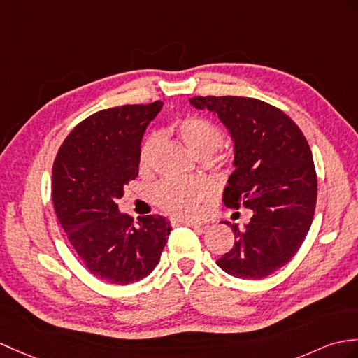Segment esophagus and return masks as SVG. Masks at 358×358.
Here are the masks:
<instances>
[{"instance_id":"esophagus-1","label":"esophagus","mask_w":358,"mask_h":358,"mask_svg":"<svg viewBox=\"0 0 358 358\" xmlns=\"http://www.w3.org/2000/svg\"><path fill=\"white\" fill-rule=\"evenodd\" d=\"M181 226H187V227H204L203 222H198V221H192V220H180L177 221Z\"/></svg>"}]
</instances>
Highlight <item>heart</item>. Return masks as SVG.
<instances>
[{"label":"heart","mask_w":358,"mask_h":358,"mask_svg":"<svg viewBox=\"0 0 358 358\" xmlns=\"http://www.w3.org/2000/svg\"><path fill=\"white\" fill-rule=\"evenodd\" d=\"M172 131L199 159L209 157L218 149L222 141V131L213 120L204 115H185L172 123ZM159 151V137L151 134L141 141L138 149V171L141 173L151 172L155 155ZM212 186L206 180H166L154 190V199L176 217H194L199 212V206L210 195Z\"/></svg>","instance_id":"1"}]
</instances>
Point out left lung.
I'll list each match as a JSON object with an SVG mask.
<instances>
[{
	"label": "left lung",
	"instance_id": "8db88e82",
	"mask_svg": "<svg viewBox=\"0 0 358 358\" xmlns=\"http://www.w3.org/2000/svg\"><path fill=\"white\" fill-rule=\"evenodd\" d=\"M190 103L217 113L234 137L224 204L253 212L244 229L226 222L236 243L217 264L235 278H267L293 259L314 218L317 173L308 141L284 111L253 97L195 96Z\"/></svg>",
	"mask_w": 358,
	"mask_h": 358
}]
</instances>
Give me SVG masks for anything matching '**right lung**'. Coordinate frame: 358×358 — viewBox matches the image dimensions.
<instances>
[{"instance_id": "obj_1", "label": "right lung", "mask_w": 358, "mask_h": 358, "mask_svg": "<svg viewBox=\"0 0 358 358\" xmlns=\"http://www.w3.org/2000/svg\"><path fill=\"white\" fill-rule=\"evenodd\" d=\"M163 102L101 110L78 123L53 163L56 217L91 274L128 285L146 278L160 261L171 234L160 215L137 224L119 213L117 198L138 173L143 132Z\"/></svg>"}]
</instances>
